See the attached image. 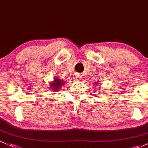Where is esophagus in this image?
<instances>
[{
    "mask_svg": "<svg viewBox=\"0 0 148 148\" xmlns=\"http://www.w3.org/2000/svg\"><path fill=\"white\" fill-rule=\"evenodd\" d=\"M80 77V75H77V77H78V78H79V77Z\"/></svg>",
    "mask_w": 148,
    "mask_h": 148,
    "instance_id": "1",
    "label": "esophagus"
}]
</instances>
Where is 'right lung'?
<instances>
[{
  "instance_id": "right-lung-1",
  "label": "right lung",
  "mask_w": 148,
  "mask_h": 148,
  "mask_svg": "<svg viewBox=\"0 0 148 148\" xmlns=\"http://www.w3.org/2000/svg\"><path fill=\"white\" fill-rule=\"evenodd\" d=\"M63 82L61 80V79H59L58 77H56V78H55L54 82H52V83H51L52 90L57 91L58 89L61 88L62 84H63Z\"/></svg>"
}]
</instances>
